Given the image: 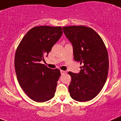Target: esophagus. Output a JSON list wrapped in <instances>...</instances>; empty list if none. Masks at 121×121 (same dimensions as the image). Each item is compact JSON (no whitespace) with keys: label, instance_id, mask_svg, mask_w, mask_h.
<instances>
[{"label":"esophagus","instance_id":"34e87169","mask_svg":"<svg viewBox=\"0 0 121 121\" xmlns=\"http://www.w3.org/2000/svg\"><path fill=\"white\" fill-rule=\"evenodd\" d=\"M60 72H61V75H63V74H65L67 73V72L66 71V70H60Z\"/></svg>","mask_w":121,"mask_h":121}]
</instances>
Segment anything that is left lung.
<instances>
[{"label": "left lung", "mask_w": 121, "mask_h": 121, "mask_svg": "<svg viewBox=\"0 0 121 121\" xmlns=\"http://www.w3.org/2000/svg\"><path fill=\"white\" fill-rule=\"evenodd\" d=\"M63 32L72 43L75 61L80 62L78 73L69 72L72 80L69 92L72 99L86 102L99 94L106 82L108 56L101 37L84 26H64Z\"/></svg>", "instance_id": "obj_1"}]
</instances>
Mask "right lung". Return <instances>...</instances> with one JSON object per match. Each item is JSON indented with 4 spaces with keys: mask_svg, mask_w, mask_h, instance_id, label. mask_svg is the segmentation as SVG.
Here are the masks:
<instances>
[{
    "mask_svg": "<svg viewBox=\"0 0 121 121\" xmlns=\"http://www.w3.org/2000/svg\"><path fill=\"white\" fill-rule=\"evenodd\" d=\"M62 34L60 26L34 27L26 34L17 47L14 59L17 80L33 101L43 103L55 95L60 71L49 68L40 61H44V56H48Z\"/></svg>",
    "mask_w": 121,
    "mask_h": 121,
    "instance_id": "obj_1",
    "label": "right lung"
}]
</instances>
